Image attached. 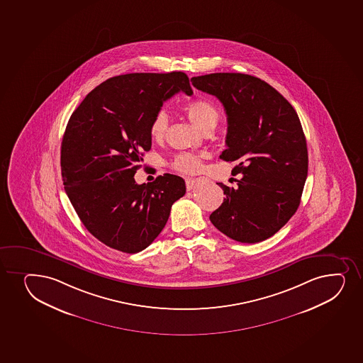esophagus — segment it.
I'll return each mask as SVG.
<instances>
[{
	"label": "esophagus",
	"mask_w": 363,
	"mask_h": 363,
	"mask_svg": "<svg viewBox=\"0 0 363 363\" xmlns=\"http://www.w3.org/2000/svg\"><path fill=\"white\" fill-rule=\"evenodd\" d=\"M194 186H196V179H186V187H187V191H191Z\"/></svg>",
	"instance_id": "obj_1"
}]
</instances>
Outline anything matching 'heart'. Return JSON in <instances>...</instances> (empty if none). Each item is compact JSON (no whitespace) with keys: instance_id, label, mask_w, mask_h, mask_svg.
<instances>
[{"instance_id":"b5f03b06","label":"heart","mask_w":363,"mask_h":363,"mask_svg":"<svg viewBox=\"0 0 363 363\" xmlns=\"http://www.w3.org/2000/svg\"><path fill=\"white\" fill-rule=\"evenodd\" d=\"M184 113L191 119L193 124L201 131H212L220 123V111L218 107L208 99H196L184 106ZM169 128V117L167 112L159 110L155 112L150 123V135L155 141H160L165 138ZM172 167L182 174H196L203 167L201 155L184 152L176 155L172 160Z\"/></svg>"}]
</instances>
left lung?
Returning <instances> with one entry per match:
<instances>
[{"mask_svg":"<svg viewBox=\"0 0 363 363\" xmlns=\"http://www.w3.org/2000/svg\"><path fill=\"white\" fill-rule=\"evenodd\" d=\"M215 95L228 121L227 150L238 162V187L217 184L225 194L210 220L233 240L255 244L273 237L294 216L308 176V150L292 105L273 86L244 74H210L191 79Z\"/></svg>","mask_w":363,"mask_h":363,"instance_id":"obj_1","label":"left lung"}]
</instances>
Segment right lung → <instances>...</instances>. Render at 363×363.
<instances>
[{
	"mask_svg": "<svg viewBox=\"0 0 363 363\" xmlns=\"http://www.w3.org/2000/svg\"><path fill=\"white\" fill-rule=\"evenodd\" d=\"M179 91L193 94L184 72L121 74L91 90L69 117L60 157L64 188L82 223L111 249H146L186 193L179 176L164 174L147 184L134 179L151 150L152 117Z\"/></svg>",
	"mask_w": 363,
	"mask_h": 363,
	"instance_id": "obj_1",
	"label": "right lung"
}]
</instances>
